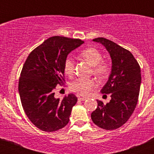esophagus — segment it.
Listing matches in <instances>:
<instances>
[{
	"label": "esophagus",
	"instance_id": "obj_1",
	"mask_svg": "<svg viewBox=\"0 0 154 154\" xmlns=\"http://www.w3.org/2000/svg\"><path fill=\"white\" fill-rule=\"evenodd\" d=\"M78 99L79 100V101H84V100H85V99H86V98H85V97H80V96H79Z\"/></svg>",
	"mask_w": 154,
	"mask_h": 154
}]
</instances>
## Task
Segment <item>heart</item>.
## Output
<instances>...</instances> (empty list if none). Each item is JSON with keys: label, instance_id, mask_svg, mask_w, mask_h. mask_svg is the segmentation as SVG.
Here are the masks:
<instances>
[{"label": "heart", "instance_id": "heart-1", "mask_svg": "<svg viewBox=\"0 0 154 154\" xmlns=\"http://www.w3.org/2000/svg\"><path fill=\"white\" fill-rule=\"evenodd\" d=\"M80 55L92 65V72L99 79L106 78L111 72V64L108 61L103 60V54L97 48H87L80 52ZM64 72L67 75L72 76L75 72V60L73 57L68 55L63 64ZM97 83L91 78L78 79L70 84V89L81 96H86L95 89Z\"/></svg>", "mask_w": 154, "mask_h": 154}]
</instances>
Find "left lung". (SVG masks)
I'll list each match as a JSON object with an SVG mask.
<instances>
[{
	"label": "left lung",
	"mask_w": 154,
	"mask_h": 154,
	"mask_svg": "<svg viewBox=\"0 0 154 154\" xmlns=\"http://www.w3.org/2000/svg\"><path fill=\"white\" fill-rule=\"evenodd\" d=\"M109 52L112 72L102 89L103 94H110L111 100L105 105L97 100L98 106L91 114L96 126L107 130L118 129L130 119L138 102L141 74L140 65L130 51L105 38H97Z\"/></svg>",
	"instance_id": "obj_1"
}]
</instances>
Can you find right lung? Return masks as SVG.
Segmentation results:
<instances>
[{
  "label": "right lung",
  "mask_w": 154,
  "mask_h": 154,
  "mask_svg": "<svg viewBox=\"0 0 154 154\" xmlns=\"http://www.w3.org/2000/svg\"><path fill=\"white\" fill-rule=\"evenodd\" d=\"M83 43L78 38L51 37L30 53L23 65L18 82L21 105L30 121L42 131H56L69 123L77 97L71 93L55 99L54 89L65 83V58Z\"/></svg>",
  "instance_id": "add662e5"
}]
</instances>
